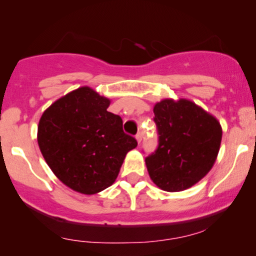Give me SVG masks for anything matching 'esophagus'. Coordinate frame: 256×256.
<instances>
[{
	"mask_svg": "<svg viewBox=\"0 0 256 256\" xmlns=\"http://www.w3.org/2000/svg\"><path fill=\"white\" fill-rule=\"evenodd\" d=\"M135 138H136V140H138V142L140 143V142L142 141V138H143V132H138V134H136Z\"/></svg>",
	"mask_w": 256,
	"mask_h": 256,
	"instance_id": "obj_1",
	"label": "esophagus"
}]
</instances>
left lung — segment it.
Here are the masks:
<instances>
[{"label": "left lung", "mask_w": 256, "mask_h": 256, "mask_svg": "<svg viewBox=\"0 0 256 256\" xmlns=\"http://www.w3.org/2000/svg\"><path fill=\"white\" fill-rule=\"evenodd\" d=\"M158 146L146 157L152 180L168 192L183 191L205 177L218 156V120L186 99H164L154 107Z\"/></svg>", "instance_id": "1"}]
</instances>
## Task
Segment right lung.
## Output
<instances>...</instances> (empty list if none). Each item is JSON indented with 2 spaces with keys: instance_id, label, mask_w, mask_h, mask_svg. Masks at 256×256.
I'll return each instance as SVG.
<instances>
[{
  "instance_id": "right-lung-1",
  "label": "right lung",
  "mask_w": 256,
  "mask_h": 256,
  "mask_svg": "<svg viewBox=\"0 0 256 256\" xmlns=\"http://www.w3.org/2000/svg\"><path fill=\"white\" fill-rule=\"evenodd\" d=\"M110 101L80 87L42 115L38 146L54 174L72 190L94 194L110 186L138 141L122 129V118L107 110Z\"/></svg>"
}]
</instances>
